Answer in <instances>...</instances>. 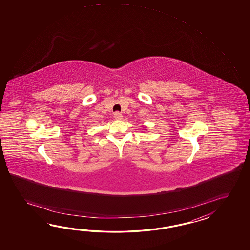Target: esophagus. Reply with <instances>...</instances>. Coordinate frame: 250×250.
I'll return each instance as SVG.
<instances>
[{"instance_id":"obj_1","label":"esophagus","mask_w":250,"mask_h":250,"mask_svg":"<svg viewBox=\"0 0 250 250\" xmlns=\"http://www.w3.org/2000/svg\"><path fill=\"white\" fill-rule=\"evenodd\" d=\"M113 117H114L115 120H122V119H123V114L119 112H114Z\"/></svg>"}]
</instances>
